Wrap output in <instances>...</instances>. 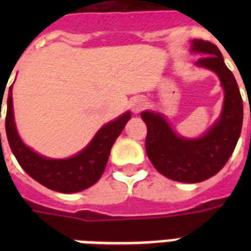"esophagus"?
Here are the masks:
<instances>
[{"instance_id": "1", "label": "esophagus", "mask_w": 251, "mask_h": 251, "mask_svg": "<svg viewBox=\"0 0 251 251\" xmlns=\"http://www.w3.org/2000/svg\"><path fill=\"white\" fill-rule=\"evenodd\" d=\"M146 108V101L145 99L142 98H137L134 99L133 101H131V110H133V113L138 114L141 113L142 110Z\"/></svg>"}]
</instances>
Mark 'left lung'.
I'll list each match as a JSON object with an SVG mask.
<instances>
[{"label":"left lung","instance_id":"8db88e82","mask_svg":"<svg viewBox=\"0 0 251 251\" xmlns=\"http://www.w3.org/2000/svg\"><path fill=\"white\" fill-rule=\"evenodd\" d=\"M191 50L202 53L195 65L218 74L224 88L222 116L203 137H178L161 114L143 112L147 125L146 152L161 175L178 182L195 183L215 176L233 153L242 129L244 104L233 74L219 48L210 41H191Z\"/></svg>","mask_w":251,"mask_h":251}]
</instances>
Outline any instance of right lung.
<instances>
[{"mask_svg": "<svg viewBox=\"0 0 251 251\" xmlns=\"http://www.w3.org/2000/svg\"><path fill=\"white\" fill-rule=\"evenodd\" d=\"M130 117V112H126L117 120L102 126L90 145L75 156L69 159H48L27 147L18 135L10 87L5 120L6 137L14 156L29 177L50 190L70 194L84 190L98 182L105 169L110 149Z\"/></svg>", "mask_w": 251, "mask_h": 251, "instance_id": "right-lung-1", "label": "right lung"}]
</instances>
